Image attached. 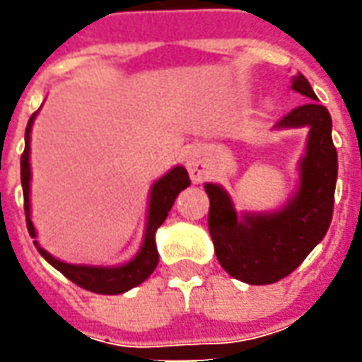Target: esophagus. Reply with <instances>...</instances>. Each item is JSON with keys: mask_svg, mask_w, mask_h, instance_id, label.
I'll return each instance as SVG.
<instances>
[{"mask_svg": "<svg viewBox=\"0 0 362 362\" xmlns=\"http://www.w3.org/2000/svg\"><path fill=\"white\" fill-rule=\"evenodd\" d=\"M186 168L194 182H202L205 176V160L197 151H189L186 155Z\"/></svg>", "mask_w": 362, "mask_h": 362, "instance_id": "34e87169", "label": "esophagus"}]
</instances>
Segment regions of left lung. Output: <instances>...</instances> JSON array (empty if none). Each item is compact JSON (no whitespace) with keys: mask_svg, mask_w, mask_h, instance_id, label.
<instances>
[{"mask_svg":"<svg viewBox=\"0 0 362 362\" xmlns=\"http://www.w3.org/2000/svg\"><path fill=\"white\" fill-rule=\"evenodd\" d=\"M293 90L310 103L296 106L277 127L306 126V155L300 160V186L275 213H244L217 184H205L209 196V235L221 267L250 285H269L287 277L326 236L334 215L337 151L332 141V116L304 75L293 77Z\"/></svg>","mask_w":362,"mask_h":362,"instance_id":"left-lung-1","label":"left lung"}]
</instances>
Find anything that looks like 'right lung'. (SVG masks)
Listing matches in <instances>:
<instances>
[{"instance_id":"1","label":"right lung","mask_w":362,"mask_h":362,"mask_svg":"<svg viewBox=\"0 0 362 362\" xmlns=\"http://www.w3.org/2000/svg\"><path fill=\"white\" fill-rule=\"evenodd\" d=\"M36 112L30 116L25 129V151L21 155V184H23V196H25V213H27L28 235L35 238L36 230L33 221H30V163H28V153H30V127L35 122ZM189 186L188 170L184 166H174L170 173H166L160 180H157L151 188L149 199V215H147V228H145V238H143L141 250L135 254L134 259H129L124 266L116 267H100V266H75L66 264L62 259H56L48 252L40 248V244L35 240V246L50 266L66 275L67 279L74 281L75 285L87 288L90 293L98 295H119L129 288L137 287L139 283L149 277L155 272L158 264V252L155 244V233L157 228L165 223L166 215L174 205V199L178 197L182 189Z\"/></svg>"}]
</instances>
